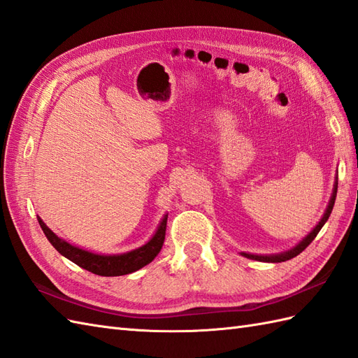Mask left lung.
Segmentation results:
<instances>
[{"mask_svg": "<svg viewBox=\"0 0 358 358\" xmlns=\"http://www.w3.org/2000/svg\"><path fill=\"white\" fill-rule=\"evenodd\" d=\"M337 179H338V178H336L334 188H333V194H331L329 203H328V206H327V209H325L324 215H322L320 222L315 226V228H313V231L307 235V237H303L294 248H292L290 250H287V252H282V254H275V255H255V254H246V252H241V255L246 257V258H250V259L263 261V263H282V261L292 259V258H294L296 255H299L301 252H302L305 248H307L313 240L316 238V235H317L319 231L322 229V226H324V224L327 223L331 211H333V206H334V202H336V196H337Z\"/></svg>", "mask_w": 358, "mask_h": 358, "instance_id": "8db88e82", "label": "left lung"}]
</instances>
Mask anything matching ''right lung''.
<instances>
[{
    "label": "right lung",
    "instance_id": "1",
    "mask_svg": "<svg viewBox=\"0 0 358 358\" xmlns=\"http://www.w3.org/2000/svg\"><path fill=\"white\" fill-rule=\"evenodd\" d=\"M167 214L164 215L161 220L158 229L153 234V237L143 245L141 248L134 249L126 254H117V255H101L94 254V252L85 250L77 248L74 245H69L68 241L59 238L57 235L51 231L48 226L42 222L41 217H38V222L41 228L45 234L48 241L53 245V248L59 252L60 255H64L69 261H73L74 264L82 267L88 272H92L100 276H121L129 275L136 270L143 268L155 259V257L159 254L164 240H165V228H167Z\"/></svg>",
    "mask_w": 358,
    "mask_h": 358
}]
</instances>
